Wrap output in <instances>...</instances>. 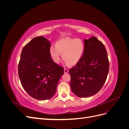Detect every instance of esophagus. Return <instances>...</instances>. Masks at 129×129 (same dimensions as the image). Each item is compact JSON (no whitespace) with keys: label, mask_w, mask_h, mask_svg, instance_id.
Listing matches in <instances>:
<instances>
[{"label":"esophagus","mask_w":129,"mask_h":129,"mask_svg":"<svg viewBox=\"0 0 129 129\" xmlns=\"http://www.w3.org/2000/svg\"><path fill=\"white\" fill-rule=\"evenodd\" d=\"M68 72H69V71H68V69H66V68H64V73L65 74L68 73Z\"/></svg>","instance_id":"esophagus-1"}]
</instances>
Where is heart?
<instances>
[{
  "mask_svg": "<svg viewBox=\"0 0 129 129\" xmlns=\"http://www.w3.org/2000/svg\"><path fill=\"white\" fill-rule=\"evenodd\" d=\"M84 47V42L80 39L64 38L56 42L55 48H50L49 53L55 63L60 62L61 54L64 62L69 66H74L81 59Z\"/></svg>",
  "mask_w": 129,
  "mask_h": 129,
  "instance_id": "1",
  "label": "heart"
}]
</instances>
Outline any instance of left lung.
Here are the masks:
<instances>
[{
    "label": "left lung",
    "instance_id": "8db88e82",
    "mask_svg": "<svg viewBox=\"0 0 129 129\" xmlns=\"http://www.w3.org/2000/svg\"><path fill=\"white\" fill-rule=\"evenodd\" d=\"M84 42L82 57L69 70L72 90L82 98L94 95L100 90L106 81L109 69L107 52L103 43L95 37Z\"/></svg>",
    "mask_w": 129,
    "mask_h": 129
}]
</instances>
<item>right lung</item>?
<instances>
[{
  "mask_svg": "<svg viewBox=\"0 0 129 129\" xmlns=\"http://www.w3.org/2000/svg\"><path fill=\"white\" fill-rule=\"evenodd\" d=\"M51 45L46 38L38 37L22 48L18 64L22 86L31 97L39 100L51 99L64 69L54 62L50 55Z\"/></svg>",
  "mask_w": 129,
  "mask_h": 129,
  "instance_id": "obj_1",
  "label": "right lung"
}]
</instances>
